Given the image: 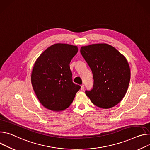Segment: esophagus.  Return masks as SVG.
<instances>
[{
  "label": "esophagus",
  "instance_id": "esophagus-1",
  "mask_svg": "<svg viewBox=\"0 0 150 150\" xmlns=\"http://www.w3.org/2000/svg\"><path fill=\"white\" fill-rule=\"evenodd\" d=\"M84 89H85V86L83 85H82L81 86V91H84Z\"/></svg>",
  "mask_w": 150,
  "mask_h": 150
}]
</instances>
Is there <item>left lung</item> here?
Masks as SVG:
<instances>
[{
  "instance_id": "left-lung-1",
  "label": "left lung",
  "mask_w": 150,
  "mask_h": 150,
  "mask_svg": "<svg viewBox=\"0 0 150 150\" xmlns=\"http://www.w3.org/2000/svg\"><path fill=\"white\" fill-rule=\"evenodd\" d=\"M80 53L93 74V88L85 91L91 102L105 109L119 104L127 92L130 79L126 58L105 43L82 46Z\"/></svg>"
}]
</instances>
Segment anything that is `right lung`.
<instances>
[{
    "instance_id": "1",
    "label": "right lung",
    "mask_w": 150,
    "mask_h": 150,
    "mask_svg": "<svg viewBox=\"0 0 150 150\" xmlns=\"http://www.w3.org/2000/svg\"><path fill=\"white\" fill-rule=\"evenodd\" d=\"M78 51L77 47L57 43L41 54L33 67L31 84L40 102L55 111L67 108L80 86L74 84L70 63Z\"/></svg>"
}]
</instances>
